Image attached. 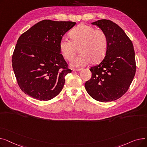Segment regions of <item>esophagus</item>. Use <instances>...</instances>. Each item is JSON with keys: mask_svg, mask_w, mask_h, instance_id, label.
Wrapping results in <instances>:
<instances>
[{"mask_svg": "<svg viewBox=\"0 0 147 147\" xmlns=\"http://www.w3.org/2000/svg\"><path fill=\"white\" fill-rule=\"evenodd\" d=\"M73 71H79L81 70V68H71Z\"/></svg>", "mask_w": 147, "mask_h": 147, "instance_id": "34e87169", "label": "esophagus"}]
</instances>
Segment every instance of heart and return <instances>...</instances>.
Here are the masks:
<instances>
[{
    "mask_svg": "<svg viewBox=\"0 0 147 147\" xmlns=\"http://www.w3.org/2000/svg\"><path fill=\"white\" fill-rule=\"evenodd\" d=\"M69 34L70 40L65 37L61 38L59 49L67 60L71 61L78 53L79 48L81 53L72 61V65L85 66L91 61L98 63L105 56L109 40L103 30L82 24L71 30Z\"/></svg>",
    "mask_w": 147,
    "mask_h": 147,
    "instance_id": "b5f03b06",
    "label": "heart"
}]
</instances>
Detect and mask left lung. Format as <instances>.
<instances>
[{
	"instance_id": "left-lung-1",
	"label": "left lung",
	"mask_w": 147,
	"mask_h": 147,
	"mask_svg": "<svg viewBox=\"0 0 147 147\" xmlns=\"http://www.w3.org/2000/svg\"><path fill=\"white\" fill-rule=\"evenodd\" d=\"M92 24L106 33L109 45L105 56L98 65L92 67V77L84 86L89 95L100 102L115 101L129 89L136 73L133 43L123 30L109 20Z\"/></svg>"
}]
</instances>
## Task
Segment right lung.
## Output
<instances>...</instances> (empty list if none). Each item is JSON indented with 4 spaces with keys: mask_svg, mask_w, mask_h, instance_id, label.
Wrapping results in <instances>:
<instances>
[{
    "mask_svg": "<svg viewBox=\"0 0 147 147\" xmlns=\"http://www.w3.org/2000/svg\"><path fill=\"white\" fill-rule=\"evenodd\" d=\"M76 24L44 20L20 36L12 63L17 83L26 94L49 101L60 93L71 69L61 53L59 42Z\"/></svg>",
    "mask_w": 147,
    "mask_h": 147,
    "instance_id": "obj_1",
    "label": "right lung"
}]
</instances>
